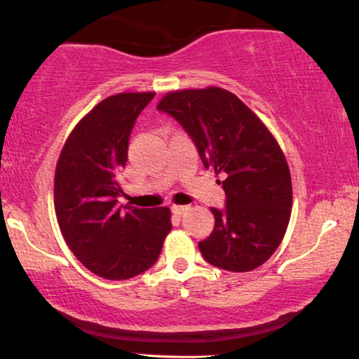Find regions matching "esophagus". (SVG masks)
<instances>
[{
  "mask_svg": "<svg viewBox=\"0 0 359 359\" xmlns=\"http://www.w3.org/2000/svg\"><path fill=\"white\" fill-rule=\"evenodd\" d=\"M170 210H172L175 216H182V214H185L187 211H189V206H187V205H172V206H170Z\"/></svg>",
  "mask_w": 359,
  "mask_h": 359,
  "instance_id": "esophagus-1",
  "label": "esophagus"
}]
</instances>
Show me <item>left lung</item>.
I'll list each match as a JSON object with an SVG mask.
<instances>
[{
  "label": "left lung",
  "mask_w": 359,
  "mask_h": 359,
  "mask_svg": "<svg viewBox=\"0 0 359 359\" xmlns=\"http://www.w3.org/2000/svg\"><path fill=\"white\" fill-rule=\"evenodd\" d=\"M158 111L184 127L206 169L226 174V206L211 208L214 229L198 243L203 258L233 272L266 263L292 212L290 170L279 143L247 104L219 87L168 93Z\"/></svg>",
  "instance_id": "1"
}]
</instances>
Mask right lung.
Returning <instances> with one entry per match:
<instances>
[{
    "label": "right lung",
    "mask_w": 359,
    "mask_h": 359,
    "mask_svg": "<svg viewBox=\"0 0 359 359\" xmlns=\"http://www.w3.org/2000/svg\"><path fill=\"white\" fill-rule=\"evenodd\" d=\"M154 93H121L95 106L69 135L55 175V210L76 258L93 274L124 280L158 261L170 232L169 208L117 203L128 140Z\"/></svg>",
    "instance_id": "obj_1"
}]
</instances>
